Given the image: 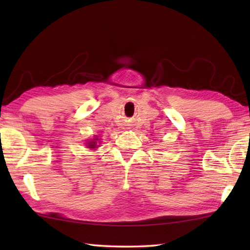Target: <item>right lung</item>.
Wrapping results in <instances>:
<instances>
[{
  "label": "right lung",
  "instance_id": "obj_1",
  "mask_svg": "<svg viewBox=\"0 0 250 250\" xmlns=\"http://www.w3.org/2000/svg\"><path fill=\"white\" fill-rule=\"evenodd\" d=\"M97 140H98L97 137H95L94 139H91V140L87 142V146L89 147V149H96V147H97Z\"/></svg>",
  "mask_w": 250,
  "mask_h": 250
}]
</instances>
